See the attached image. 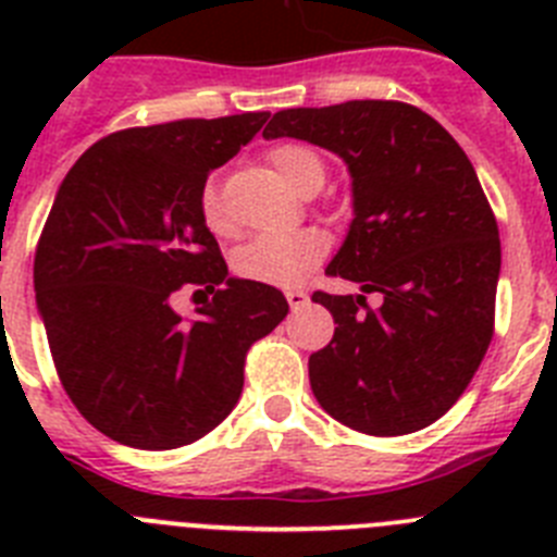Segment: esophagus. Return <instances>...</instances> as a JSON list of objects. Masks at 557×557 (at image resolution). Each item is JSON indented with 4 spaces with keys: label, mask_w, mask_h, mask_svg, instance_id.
<instances>
[{
    "label": "esophagus",
    "mask_w": 557,
    "mask_h": 557,
    "mask_svg": "<svg viewBox=\"0 0 557 557\" xmlns=\"http://www.w3.org/2000/svg\"><path fill=\"white\" fill-rule=\"evenodd\" d=\"M287 304H289V309H293V312H298V309H304L309 304V295L304 293V289H289Z\"/></svg>",
    "instance_id": "1"
}]
</instances>
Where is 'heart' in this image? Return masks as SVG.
<instances>
[{"mask_svg": "<svg viewBox=\"0 0 557 557\" xmlns=\"http://www.w3.org/2000/svg\"><path fill=\"white\" fill-rule=\"evenodd\" d=\"M270 166L289 186L301 189L309 181H323L321 152L307 145H278L270 150ZM200 220L211 234L225 236L231 231L228 211L214 181H206L200 189ZM329 243L321 231H273L245 243L234 253V273L268 287H298L326 256Z\"/></svg>", "mask_w": 557, "mask_h": 557, "instance_id": "heart-1", "label": "heart"}]
</instances>
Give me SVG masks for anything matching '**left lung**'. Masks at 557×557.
Returning a JSON list of instances; mask_svg holds the SVG:
<instances>
[{"label":"left lung","instance_id":"left-lung-1","mask_svg":"<svg viewBox=\"0 0 557 557\" xmlns=\"http://www.w3.org/2000/svg\"><path fill=\"white\" fill-rule=\"evenodd\" d=\"M262 136L326 147L351 172L354 220L326 273L359 295H312L337 323L309 357L314 398L366 435L435 424L494 337L499 228L469 156L430 113L396 100L287 108ZM371 292L379 308L367 307Z\"/></svg>","mask_w":557,"mask_h":557}]
</instances>
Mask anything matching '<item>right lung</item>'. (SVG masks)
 Segmentation results:
<instances>
[{"instance_id": "right-lung-1", "label": "right lung", "mask_w": 557, "mask_h": 557, "mask_svg": "<svg viewBox=\"0 0 557 557\" xmlns=\"http://www.w3.org/2000/svg\"><path fill=\"white\" fill-rule=\"evenodd\" d=\"M268 111L116 131L66 172L33 264L49 351L88 424L133 449L191 444L234 410L245 354L287 318L275 287L231 278L200 189ZM184 283L212 298L171 309Z\"/></svg>"}]
</instances>
